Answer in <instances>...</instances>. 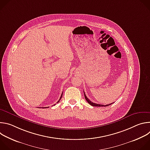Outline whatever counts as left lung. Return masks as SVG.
<instances>
[{
  "label": "left lung",
  "instance_id": "left-lung-1",
  "mask_svg": "<svg viewBox=\"0 0 150 150\" xmlns=\"http://www.w3.org/2000/svg\"><path fill=\"white\" fill-rule=\"evenodd\" d=\"M83 93H84V96H85V100H86L87 101V102L90 104V105H93V106H96V107H101V106H108V105H111L112 103H111V104H107V105H101V104H96V103H93V102H91L87 97V96H86V95H85V93H84V91H83Z\"/></svg>",
  "mask_w": 150,
  "mask_h": 150
}]
</instances>
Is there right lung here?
<instances>
[{
	"instance_id": "1",
	"label": "right lung",
	"mask_w": 150,
	"mask_h": 150,
	"mask_svg": "<svg viewBox=\"0 0 150 150\" xmlns=\"http://www.w3.org/2000/svg\"><path fill=\"white\" fill-rule=\"evenodd\" d=\"M62 94H63V92H62V95H61V96H60V99H59V101H58L57 103H59V101L60 100V99L62 98ZM54 105H55V104H54Z\"/></svg>"
}]
</instances>
